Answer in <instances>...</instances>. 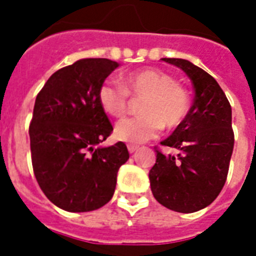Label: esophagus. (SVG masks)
Segmentation results:
<instances>
[{
    "label": "esophagus",
    "mask_w": 256,
    "mask_h": 256,
    "mask_svg": "<svg viewBox=\"0 0 256 256\" xmlns=\"http://www.w3.org/2000/svg\"><path fill=\"white\" fill-rule=\"evenodd\" d=\"M138 148H140V146H138V144H128V152H136Z\"/></svg>",
    "instance_id": "esophagus-1"
}]
</instances>
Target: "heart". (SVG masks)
Here are the masks:
<instances>
[{"instance_id": "heart-1", "label": "heart", "mask_w": 256, "mask_h": 256, "mask_svg": "<svg viewBox=\"0 0 256 256\" xmlns=\"http://www.w3.org/2000/svg\"><path fill=\"white\" fill-rule=\"evenodd\" d=\"M128 96L144 98L142 116L126 118L116 126V136L130 144H140L156 138L162 128H175L188 114L190 98L184 88L170 74L158 69H140L122 78V86L104 82L98 88L100 108L108 116L120 118L128 110Z\"/></svg>"}]
</instances>
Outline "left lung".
<instances>
[{
  "mask_svg": "<svg viewBox=\"0 0 256 256\" xmlns=\"http://www.w3.org/2000/svg\"><path fill=\"white\" fill-rule=\"evenodd\" d=\"M180 68L194 85V104L164 146L179 154L164 156L156 148V162L148 178L154 198L176 212H195L214 202L226 183L234 150L231 106L218 82L187 60L162 58Z\"/></svg>",
  "mask_w": 256,
  "mask_h": 256,
  "instance_id": "1",
  "label": "left lung"
}]
</instances>
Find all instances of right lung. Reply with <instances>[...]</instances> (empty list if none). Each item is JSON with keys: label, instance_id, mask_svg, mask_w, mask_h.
I'll return each instance as SVG.
<instances>
[{"label": "right lung", "instance_id": "obj_1", "mask_svg": "<svg viewBox=\"0 0 256 256\" xmlns=\"http://www.w3.org/2000/svg\"><path fill=\"white\" fill-rule=\"evenodd\" d=\"M118 66L108 58L80 60L57 70L36 98L29 126L33 171L44 194L62 210L104 206L128 160L124 142L98 148L112 132L98 88Z\"/></svg>", "mask_w": 256, "mask_h": 256}]
</instances>
